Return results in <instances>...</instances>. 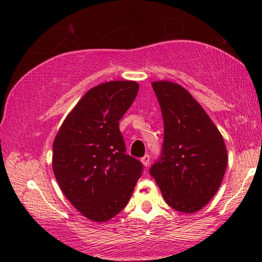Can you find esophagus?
<instances>
[{"label":"esophagus","instance_id":"1","mask_svg":"<svg viewBox=\"0 0 262 262\" xmlns=\"http://www.w3.org/2000/svg\"><path fill=\"white\" fill-rule=\"evenodd\" d=\"M141 161H142V163H143L144 167H148L149 163H150V156H149L148 154H147V155H144L142 159H141Z\"/></svg>","mask_w":262,"mask_h":262}]
</instances>
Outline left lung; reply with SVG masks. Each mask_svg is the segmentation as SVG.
<instances>
[{"label":"left lung","mask_w":262,"mask_h":262,"mask_svg":"<svg viewBox=\"0 0 262 262\" xmlns=\"http://www.w3.org/2000/svg\"><path fill=\"white\" fill-rule=\"evenodd\" d=\"M164 124L161 155L149 169L169 206L193 213L211 201L227 167L223 136L203 107L183 87L151 84Z\"/></svg>","instance_id":"1"}]
</instances>
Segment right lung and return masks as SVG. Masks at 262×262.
I'll return each instance as SVG.
<instances>
[{
  "mask_svg": "<svg viewBox=\"0 0 262 262\" xmlns=\"http://www.w3.org/2000/svg\"><path fill=\"white\" fill-rule=\"evenodd\" d=\"M135 81L91 89L66 116L53 142L52 168L82 215L107 222L126 207L143 164L126 154L119 121L138 95Z\"/></svg>",
  "mask_w": 262,
  "mask_h": 262,
  "instance_id": "right-lung-1",
  "label": "right lung"
}]
</instances>
